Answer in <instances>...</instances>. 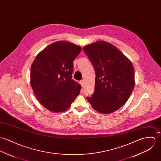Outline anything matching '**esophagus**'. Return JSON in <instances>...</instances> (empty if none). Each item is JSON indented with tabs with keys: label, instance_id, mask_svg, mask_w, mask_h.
<instances>
[{
	"label": "esophagus",
	"instance_id": "obj_1",
	"mask_svg": "<svg viewBox=\"0 0 161 161\" xmlns=\"http://www.w3.org/2000/svg\"><path fill=\"white\" fill-rule=\"evenodd\" d=\"M80 84H81V86L83 87V86H85V81H84V80H81V81H80Z\"/></svg>",
	"mask_w": 161,
	"mask_h": 161
}]
</instances>
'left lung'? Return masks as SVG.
<instances>
[{"label": "left lung", "mask_w": 161, "mask_h": 161, "mask_svg": "<svg viewBox=\"0 0 161 161\" xmlns=\"http://www.w3.org/2000/svg\"><path fill=\"white\" fill-rule=\"evenodd\" d=\"M83 49L96 72L94 92L87 99L98 112H114L128 101L134 89L133 66L118 48L106 41H99Z\"/></svg>", "instance_id": "left-lung-1"}]
</instances>
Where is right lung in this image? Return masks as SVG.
Here are the masks:
<instances>
[{
	"label": "right lung",
	"mask_w": 161,
	"mask_h": 161,
	"mask_svg": "<svg viewBox=\"0 0 161 161\" xmlns=\"http://www.w3.org/2000/svg\"><path fill=\"white\" fill-rule=\"evenodd\" d=\"M81 47L69 41L49 45L36 55L31 66V86L36 98L47 110L62 112L70 107L81 86L72 79L73 60Z\"/></svg>",
	"instance_id": "1"
}]
</instances>
